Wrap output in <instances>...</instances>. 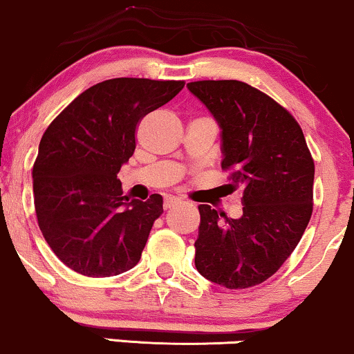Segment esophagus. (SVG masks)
<instances>
[{"instance_id": "34e87169", "label": "esophagus", "mask_w": 354, "mask_h": 354, "mask_svg": "<svg viewBox=\"0 0 354 354\" xmlns=\"http://www.w3.org/2000/svg\"><path fill=\"white\" fill-rule=\"evenodd\" d=\"M177 205H180V200H178V198H176V197L165 198V202H164V210H172V208H176Z\"/></svg>"}]
</instances>
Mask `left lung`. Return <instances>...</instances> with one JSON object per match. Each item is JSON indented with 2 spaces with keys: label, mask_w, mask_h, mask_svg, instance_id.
I'll list each match as a JSON object with an SVG mask.
<instances>
[{
  "label": "left lung",
  "mask_w": 354,
  "mask_h": 354,
  "mask_svg": "<svg viewBox=\"0 0 354 354\" xmlns=\"http://www.w3.org/2000/svg\"><path fill=\"white\" fill-rule=\"evenodd\" d=\"M220 126L221 167L243 187V215L200 205L195 268L226 289L269 279L295 250L312 216L315 165L297 121L238 80L187 84Z\"/></svg>",
  "instance_id": "1"
}]
</instances>
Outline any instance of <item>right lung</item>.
Returning a JSON list of instances; mask_svg holds the SVG:
<instances>
[{
  "label": "right lung",
  "mask_w": 354,
  "mask_h": 354,
  "mask_svg": "<svg viewBox=\"0 0 354 354\" xmlns=\"http://www.w3.org/2000/svg\"><path fill=\"white\" fill-rule=\"evenodd\" d=\"M184 82L113 78L85 90L46 129L34 162V207L50 250L88 277L126 272L141 259L162 197H124L118 178L136 126Z\"/></svg>",
  "instance_id": "add662e5"
}]
</instances>
